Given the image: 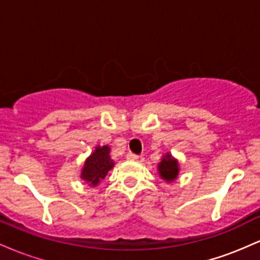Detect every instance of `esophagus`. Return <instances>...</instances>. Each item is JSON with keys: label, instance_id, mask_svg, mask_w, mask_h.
<instances>
[{"label": "esophagus", "instance_id": "esophagus-1", "mask_svg": "<svg viewBox=\"0 0 260 260\" xmlns=\"http://www.w3.org/2000/svg\"><path fill=\"white\" fill-rule=\"evenodd\" d=\"M126 159L129 160V161H137V160L139 159V156H138V155L133 154V153H128L127 156H126Z\"/></svg>", "mask_w": 260, "mask_h": 260}]
</instances>
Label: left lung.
<instances>
[{
  "label": "left lung",
  "mask_w": 260,
  "mask_h": 260,
  "mask_svg": "<svg viewBox=\"0 0 260 260\" xmlns=\"http://www.w3.org/2000/svg\"><path fill=\"white\" fill-rule=\"evenodd\" d=\"M157 175L160 176L161 180L168 183H172L177 180L180 175V164L170 151L161 156V161L157 164Z\"/></svg>",
  "instance_id": "8db88e82"
}]
</instances>
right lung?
<instances>
[{
  "label": "right lung",
  "instance_id": "add662e5",
  "mask_svg": "<svg viewBox=\"0 0 260 260\" xmlns=\"http://www.w3.org/2000/svg\"><path fill=\"white\" fill-rule=\"evenodd\" d=\"M111 149L109 145H96L94 151L86 157L80 171V180L89 187L99 186L107 172L113 169L115 161L111 159Z\"/></svg>",
  "mask_w": 260,
  "mask_h": 260
}]
</instances>
